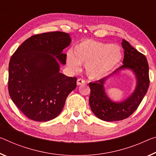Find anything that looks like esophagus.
Instances as JSON below:
<instances>
[{
    "label": "esophagus",
    "mask_w": 156,
    "mask_h": 156,
    "mask_svg": "<svg viewBox=\"0 0 156 156\" xmlns=\"http://www.w3.org/2000/svg\"><path fill=\"white\" fill-rule=\"evenodd\" d=\"M85 83V80L83 78H78L77 80V85H83V84H84Z\"/></svg>",
    "instance_id": "34e87169"
}]
</instances>
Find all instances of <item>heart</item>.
<instances>
[{
    "mask_svg": "<svg viewBox=\"0 0 156 156\" xmlns=\"http://www.w3.org/2000/svg\"><path fill=\"white\" fill-rule=\"evenodd\" d=\"M122 58V53L118 46L86 39L76 44L73 54L69 53L66 58L68 66L74 71L85 65L88 76L100 78L109 73Z\"/></svg>",
    "mask_w": 156,
    "mask_h": 156,
    "instance_id": "heart-1",
    "label": "heart"
}]
</instances>
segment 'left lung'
Here are the masks:
<instances>
[{
    "label": "left lung",
    "mask_w": 156,
    "mask_h": 156,
    "mask_svg": "<svg viewBox=\"0 0 156 156\" xmlns=\"http://www.w3.org/2000/svg\"><path fill=\"white\" fill-rule=\"evenodd\" d=\"M122 46L124 50L123 65L107 77L96 82L90 83L91 94L89 103L94 114L105 122H116L128 118L137 110L149 86V65L146 57L123 39ZM125 69L131 70L136 78V87L128 98L115 102L108 97L104 84L110 76Z\"/></svg>",
    "instance_id": "left-lung-1"
}]
</instances>
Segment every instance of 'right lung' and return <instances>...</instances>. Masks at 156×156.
<instances>
[{"mask_svg":"<svg viewBox=\"0 0 156 156\" xmlns=\"http://www.w3.org/2000/svg\"><path fill=\"white\" fill-rule=\"evenodd\" d=\"M71 42L63 32L35 34L16 49L9 64L8 90L14 104L30 119L48 122L60 115L76 77L60 72L64 49Z\"/></svg>","mask_w":156,"mask_h":156,"instance_id":"1","label":"right lung"}]
</instances>
